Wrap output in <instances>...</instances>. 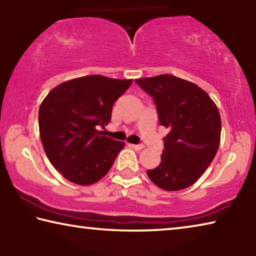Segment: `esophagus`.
<instances>
[{"label": "esophagus", "instance_id": "34e87169", "mask_svg": "<svg viewBox=\"0 0 256 256\" xmlns=\"http://www.w3.org/2000/svg\"><path fill=\"white\" fill-rule=\"evenodd\" d=\"M128 146H131V148L134 150L144 149V144H128Z\"/></svg>", "mask_w": 256, "mask_h": 256}]
</instances>
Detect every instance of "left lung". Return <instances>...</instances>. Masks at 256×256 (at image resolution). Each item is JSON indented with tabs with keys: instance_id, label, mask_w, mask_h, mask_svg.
Wrapping results in <instances>:
<instances>
[{
	"instance_id": "left-lung-1",
	"label": "left lung",
	"mask_w": 256,
	"mask_h": 256,
	"mask_svg": "<svg viewBox=\"0 0 256 256\" xmlns=\"http://www.w3.org/2000/svg\"><path fill=\"white\" fill-rule=\"evenodd\" d=\"M150 94L164 138L162 162L146 170L160 188L180 190L193 185L209 167L219 148L222 120L216 104L196 84L170 74L136 80Z\"/></svg>"
}]
</instances>
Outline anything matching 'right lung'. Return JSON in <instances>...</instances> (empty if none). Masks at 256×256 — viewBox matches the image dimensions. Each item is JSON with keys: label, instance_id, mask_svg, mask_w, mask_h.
<instances>
[{"label": "right lung", "instance_id": "right-lung-1", "mask_svg": "<svg viewBox=\"0 0 256 256\" xmlns=\"http://www.w3.org/2000/svg\"><path fill=\"white\" fill-rule=\"evenodd\" d=\"M131 84L98 74L82 76L60 84L42 102V144L68 180L90 185L110 170L124 142L104 136L99 128L110 122L112 105Z\"/></svg>", "mask_w": 256, "mask_h": 256}]
</instances>
